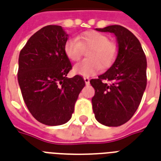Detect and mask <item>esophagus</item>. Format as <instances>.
<instances>
[{
	"label": "esophagus",
	"instance_id": "34e87169",
	"mask_svg": "<svg viewBox=\"0 0 161 161\" xmlns=\"http://www.w3.org/2000/svg\"><path fill=\"white\" fill-rule=\"evenodd\" d=\"M84 82H85V84H90V78L87 77H84Z\"/></svg>",
	"mask_w": 161,
	"mask_h": 161
}]
</instances>
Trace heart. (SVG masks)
Wrapping results in <instances>:
<instances>
[{"instance_id":"obj_1","label":"heart","mask_w":161,"mask_h":161,"mask_svg":"<svg viewBox=\"0 0 161 161\" xmlns=\"http://www.w3.org/2000/svg\"><path fill=\"white\" fill-rule=\"evenodd\" d=\"M86 59L77 63L73 71L81 76L89 77L101 69L108 68L113 65L118 54V47L109 41L108 36L98 31H86L78 36L77 39L70 38L65 42L64 51L66 57L72 61L80 59L84 49H89Z\"/></svg>"}]
</instances>
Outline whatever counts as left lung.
Here are the masks:
<instances>
[{
	"instance_id": "obj_1",
	"label": "left lung",
	"mask_w": 161,
	"mask_h": 161,
	"mask_svg": "<svg viewBox=\"0 0 161 161\" xmlns=\"http://www.w3.org/2000/svg\"><path fill=\"white\" fill-rule=\"evenodd\" d=\"M96 31L114 33L118 54L108 71L90 80L95 89L93 112L99 123L122 125L131 119L142 101L147 85V59L139 40L123 26L109 25ZM104 80L112 83L108 85Z\"/></svg>"
}]
</instances>
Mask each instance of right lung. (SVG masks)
<instances>
[{
	"mask_svg": "<svg viewBox=\"0 0 161 161\" xmlns=\"http://www.w3.org/2000/svg\"><path fill=\"white\" fill-rule=\"evenodd\" d=\"M68 34L59 25H47L31 36L19 57L18 81L26 107L46 125L68 122L85 86L83 77H66L71 69L64 51Z\"/></svg>",
	"mask_w": 161,
	"mask_h": 161,
	"instance_id": "1",
	"label": "right lung"
}]
</instances>
